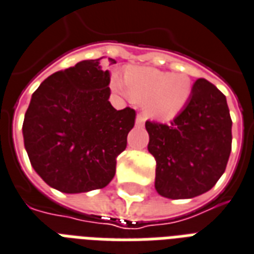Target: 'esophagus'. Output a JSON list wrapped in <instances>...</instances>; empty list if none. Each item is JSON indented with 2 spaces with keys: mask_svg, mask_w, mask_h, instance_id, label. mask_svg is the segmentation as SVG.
I'll use <instances>...</instances> for the list:
<instances>
[{
  "mask_svg": "<svg viewBox=\"0 0 254 254\" xmlns=\"http://www.w3.org/2000/svg\"><path fill=\"white\" fill-rule=\"evenodd\" d=\"M145 123V119H144V116L142 114H137V119H135V125L137 127H142Z\"/></svg>",
  "mask_w": 254,
  "mask_h": 254,
  "instance_id": "1",
  "label": "esophagus"
}]
</instances>
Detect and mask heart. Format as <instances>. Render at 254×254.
Masks as SVG:
<instances>
[{"instance_id": "heart-1", "label": "heart", "mask_w": 254, "mask_h": 254, "mask_svg": "<svg viewBox=\"0 0 254 254\" xmlns=\"http://www.w3.org/2000/svg\"><path fill=\"white\" fill-rule=\"evenodd\" d=\"M125 80L112 75V86L137 102L154 120H172L187 106L193 93L191 80L184 73H169L156 67L129 66Z\"/></svg>"}]
</instances>
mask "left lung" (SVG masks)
Listing matches in <instances>:
<instances>
[{
	"label": "left lung",
	"mask_w": 254,
	"mask_h": 254,
	"mask_svg": "<svg viewBox=\"0 0 254 254\" xmlns=\"http://www.w3.org/2000/svg\"><path fill=\"white\" fill-rule=\"evenodd\" d=\"M148 150L156 158V190L172 200L210 190L232 150V119L225 96L198 78L187 106L170 124L146 121Z\"/></svg>",
	"instance_id": "left-lung-1"
}]
</instances>
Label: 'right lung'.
I'll use <instances>...</instances> for the list:
<instances>
[{
	"label": "right lung",
	"mask_w": 254,
	"mask_h": 254,
	"mask_svg": "<svg viewBox=\"0 0 254 254\" xmlns=\"http://www.w3.org/2000/svg\"><path fill=\"white\" fill-rule=\"evenodd\" d=\"M101 60L49 75L25 113L22 133L30 164L48 185L64 193L105 188L134 127L135 110H116L108 100L110 73Z\"/></svg>",
	"instance_id": "right-lung-1"
}]
</instances>
